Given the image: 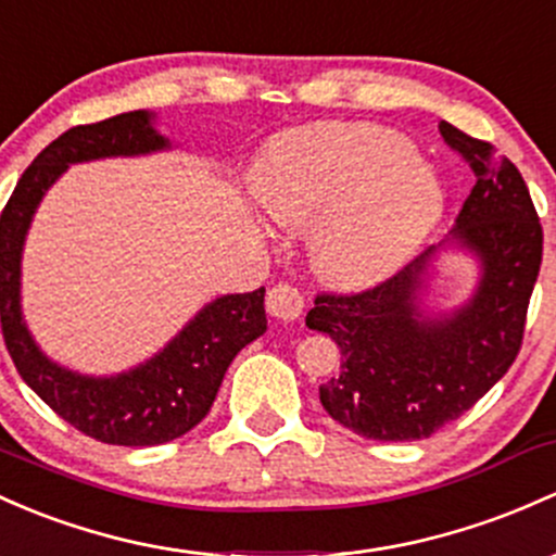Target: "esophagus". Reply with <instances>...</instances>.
Returning a JSON list of instances; mask_svg holds the SVG:
<instances>
[{
  "label": "esophagus",
  "mask_w": 556,
  "mask_h": 556,
  "mask_svg": "<svg viewBox=\"0 0 556 556\" xmlns=\"http://www.w3.org/2000/svg\"><path fill=\"white\" fill-rule=\"evenodd\" d=\"M304 307V296L296 286L291 283H276L267 291V309L280 320H294L300 318Z\"/></svg>",
  "instance_id": "1"
}]
</instances>
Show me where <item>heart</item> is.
I'll use <instances>...</instances> for the list:
<instances>
[{
  "mask_svg": "<svg viewBox=\"0 0 556 556\" xmlns=\"http://www.w3.org/2000/svg\"><path fill=\"white\" fill-rule=\"evenodd\" d=\"M256 193L280 225H307L328 276L371 283L397 270L438 225L445 190L405 137L371 124H318L273 148Z\"/></svg>",
  "mask_w": 556,
  "mask_h": 556,
  "instance_id": "obj_1",
  "label": "heart"
}]
</instances>
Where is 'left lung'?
Masks as SVG:
<instances>
[{"instance_id":"1","label":"left lung","mask_w":556,"mask_h":556,"mask_svg":"<svg viewBox=\"0 0 556 556\" xmlns=\"http://www.w3.org/2000/svg\"><path fill=\"white\" fill-rule=\"evenodd\" d=\"M440 135L477 177L453 230L482 262L471 302L421 318L429 249L368 289L320 291L304 320L342 352L339 374L320 384L328 416L379 443L429 438L509 371L541 270L543 230L517 166L453 124L440 122Z\"/></svg>"}]
</instances>
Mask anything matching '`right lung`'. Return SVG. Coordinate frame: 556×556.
<instances>
[{
  "label": "right lung",
  "mask_w": 556,
  "mask_h": 556,
  "mask_svg": "<svg viewBox=\"0 0 556 556\" xmlns=\"http://www.w3.org/2000/svg\"><path fill=\"white\" fill-rule=\"evenodd\" d=\"M146 111L79 124L31 161L2 208V337L21 379L87 438L109 445H161L190 432L212 408L225 371L267 331L265 289L206 304L169 348L113 379L71 374L41 355L21 320V249L45 190L76 161L135 156L164 148Z\"/></svg>",
  "instance_id": "add662e5"
}]
</instances>
